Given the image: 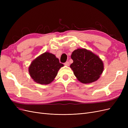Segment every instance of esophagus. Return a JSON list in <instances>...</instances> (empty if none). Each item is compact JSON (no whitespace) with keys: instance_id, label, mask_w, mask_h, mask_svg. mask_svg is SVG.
Listing matches in <instances>:
<instances>
[{"instance_id":"esophagus-1","label":"esophagus","mask_w":128,"mask_h":128,"mask_svg":"<svg viewBox=\"0 0 128 128\" xmlns=\"http://www.w3.org/2000/svg\"><path fill=\"white\" fill-rule=\"evenodd\" d=\"M64 64L65 66H69V62L68 61H67V62H66Z\"/></svg>"}]
</instances>
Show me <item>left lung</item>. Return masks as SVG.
<instances>
[{
	"label": "left lung",
	"instance_id": "8db88e82",
	"mask_svg": "<svg viewBox=\"0 0 128 128\" xmlns=\"http://www.w3.org/2000/svg\"><path fill=\"white\" fill-rule=\"evenodd\" d=\"M70 67L80 82L88 84L98 80L104 70V64L100 58L86 48L74 51Z\"/></svg>",
	"mask_w": 128,
	"mask_h": 128
}]
</instances>
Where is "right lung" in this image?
<instances>
[{
    "mask_svg": "<svg viewBox=\"0 0 128 128\" xmlns=\"http://www.w3.org/2000/svg\"><path fill=\"white\" fill-rule=\"evenodd\" d=\"M63 66L55 55L45 52L32 61L29 67V72L34 82L46 85L54 80L58 70Z\"/></svg>",
    "mask_w": 128,
    "mask_h": 128,
    "instance_id": "add662e5",
    "label": "right lung"
}]
</instances>
